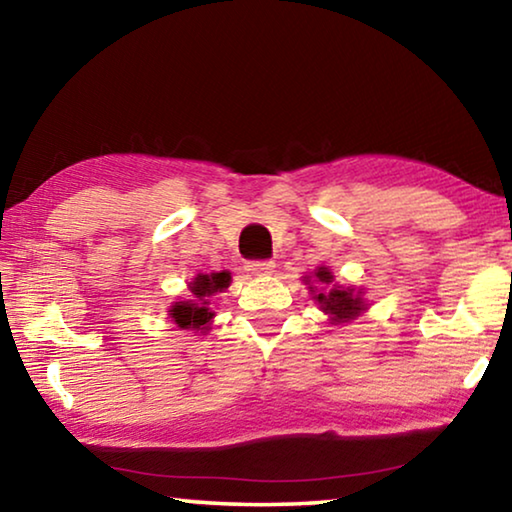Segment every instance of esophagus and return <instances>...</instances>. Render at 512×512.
Here are the masks:
<instances>
[{
  "mask_svg": "<svg viewBox=\"0 0 512 512\" xmlns=\"http://www.w3.org/2000/svg\"><path fill=\"white\" fill-rule=\"evenodd\" d=\"M246 271L264 277V275H271L275 271V264L271 262V259H257V262H246Z\"/></svg>",
  "mask_w": 512,
  "mask_h": 512,
  "instance_id": "1",
  "label": "esophagus"
}]
</instances>
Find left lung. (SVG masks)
<instances>
[{"instance_id":"1","label":"left lung","mask_w":512,"mask_h":512,"mask_svg":"<svg viewBox=\"0 0 512 512\" xmlns=\"http://www.w3.org/2000/svg\"><path fill=\"white\" fill-rule=\"evenodd\" d=\"M305 282L309 284L311 296H314L320 309L332 320V325L348 323V320H354L366 311L363 291H354L350 287L345 289L334 284V275L327 266H318L314 273L305 277Z\"/></svg>"}]
</instances>
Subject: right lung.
Segmentation results:
<instances>
[{"instance_id":"add662e5","label":"right lung","mask_w":512,"mask_h":512,"mask_svg":"<svg viewBox=\"0 0 512 512\" xmlns=\"http://www.w3.org/2000/svg\"><path fill=\"white\" fill-rule=\"evenodd\" d=\"M232 277L228 271L221 273H198L192 282H189V293L192 298L180 300L169 309V318L180 329H196V332H205L210 329V323L214 318V311H210V300L214 293H221L230 287Z\"/></svg>"}]
</instances>
